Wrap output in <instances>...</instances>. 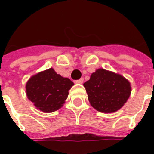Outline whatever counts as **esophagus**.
<instances>
[{
    "label": "esophagus",
    "mask_w": 154,
    "mask_h": 154,
    "mask_svg": "<svg viewBox=\"0 0 154 154\" xmlns=\"http://www.w3.org/2000/svg\"><path fill=\"white\" fill-rule=\"evenodd\" d=\"M83 78H80V79H78V80H76L75 81V83H79V84H82L83 82Z\"/></svg>",
    "instance_id": "esophagus-1"
}]
</instances>
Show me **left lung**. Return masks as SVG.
Returning a JSON list of instances; mask_svg holds the SVG:
<instances>
[{
	"mask_svg": "<svg viewBox=\"0 0 154 154\" xmlns=\"http://www.w3.org/2000/svg\"><path fill=\"white\" fill-rule=\"evenodd\" d=\"M83 85L91 106L104 113L119 110L131 92L130 83L125 77L103 68L93 72Z\"/></svg>",
	"mask_w": 154,
	"mask_h": 154,
	"instance_id": "8db88e82",
	"label": "left lung"
}]
</instances>
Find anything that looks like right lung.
<instances>
[{
    "label": "right lung",
    "instance_id": "right-lung-1",
    "mask_svg": "<svg viewBox=\"0 0 154 154\" xmlns=\"http://www.w3.org/2000/svg\"><path fill=\"white\" fill-rule=\"evenodd\" d=\"M73 82L61 77L53 68L33 76L26 83V94L35 107L45 113L63 106Z\"/></svg>",
    "mask_w": 154,
    "mask_h": 154
}]
</instances>
